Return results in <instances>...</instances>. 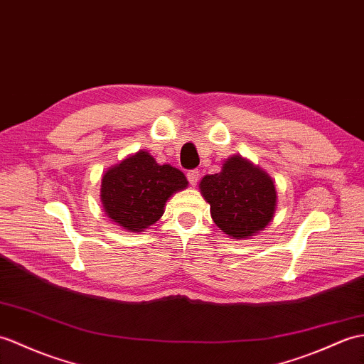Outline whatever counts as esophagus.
<instances>
[{
  "instance_id": "1",
  "label": "esophagus",
  "mask_w": 364,
  "mask_h": 364,
  "mask_svg": "<svg viewBox=\"0 0 364 364\" xmlns=\"http://www.w3.org/2000/svg\"><path fill=\"white\" fill-rule=\"evenodd\" d=\"M188 180H189V183L192 186H196L198 183V180H200V172L198 171H189L188 172Z\"/></svg>"
}]
</instances>
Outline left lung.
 <instances>
[{
    "label": "left lung",
    "instance_id": "left-lung-1",
    "mask_svg": "<svg viewBox=\"0 0 364 364\" xmlns=\"http://www.w3.org/2000/svg\"><path fill=\"white\" fill-rule=\"evenodd\" d=\"M198 188L209 203L214 223L232 239L256 235L273 220L277 206L274 181L240 155L225 159L218 173L203 176Z\"/></svg>",
    "mask_w": 364,
    "mask_h": 364
}]
</instances>
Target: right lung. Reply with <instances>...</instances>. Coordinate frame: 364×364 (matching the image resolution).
<instances>
[{"mask_svg": "<svg viewBox=\"0 0 364 364\" xmlns=\"http://www.w3.org/2000/svg\"><path fill=\"white\" fill-rule=\"evenodd\" d=\"M188 184L178 168L158 164L147 150H138L104 172L100 201L112 222L142 232L161 218L166 201Z\"/></svg>", "mask_w": 364, "mask_h": 364, "instance_id": "right-lung-1", "label": "right lung"}]
</instances>
